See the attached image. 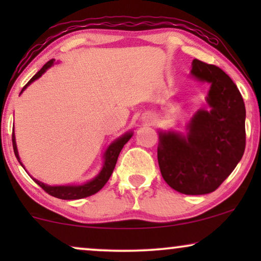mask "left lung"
Segmentation results:
<instances>
[{"label": "left lung", "mask_w": 261, "mask_h": 261, "mask_svg": "<svg viewBox=\"0 0 261 261\" xmlns=\"http://www.w3.org/2000/svg\"><path fill=\"white\" fill-rule=\"evenodd\" d=\"M191 76L206 82L209 109L196 112L187 134L159 130L158 163L164 180L185 195L215 191L245 152L246 109L228 74L215 65L192 60Z\"/></svg>", "instance_id": "left-lung-1"}]
</instances>
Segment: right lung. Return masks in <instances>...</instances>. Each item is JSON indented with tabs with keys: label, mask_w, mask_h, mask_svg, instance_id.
Listing matches in <instances>:
<instances>
[{
	"label": "right lung",
	"mask_w": 261,
	"mask_h": 261,
	"mask_svg": "<svg viewBox=\"0 0 261 261\" xmlns=\"http://www.w3.org/2000/svg\"><path fill=\"white\" fill-rule=\"evenodd\" d=\"M56 63L55 59H51L49 62L45 64L44 66L41 67L40 71H38L37 73L34 74L33 77L31 78L30 82L24 85L21 90L20 94H22L28 85L33 83L34 81H37L38 78H40L42 74H44L46 71H47L49 67L53 66V64ZM133 137V132H127L123 135H121L120 138H117L115 141H113L112 144L108 146V148L106 149L105 154H103V165L102 169L99 171L98 174L96 177L92 178V179L88 180L87 183L83 184H72V185H47L42 181L35 179V178L32 177L35 183H37L39 187H41L44 190L47 192L48 195L53 196V197L60 198V199H81L84 197H89V196L95 195L96 192H98L101 189L105 187L107 181L112 176L114 169H115L117 158H119V154L121 152V149L123 148V146L127 144V141ZM13 148H14V153H15L16 159L19 160L20 165L23 167L22 163H21L20 156H19V152H17V147H16V141H15V134L13 132Z\"/></svg>",
	"instance_id": "right-lung-1"
}]
</instances>
